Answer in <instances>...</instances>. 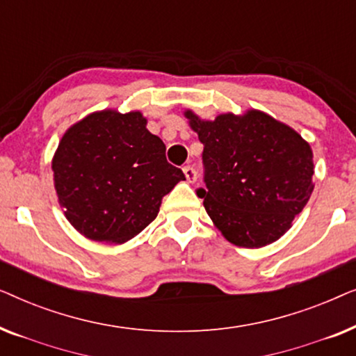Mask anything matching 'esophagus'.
<instances>
[{
	"mask_svg": "<svg viewBox=\"0 0 356 356\" xmlns=\"http://www.w3.org/2000/svg\"><path fill=\"white\" fill-rule=\"evenodd\" d=\"M183 173H184V177H186V179H188V183H194L196 181V178H197V175H196V170H194L193 167H184L183 168Z\"/></svg>",
	"mask_w": 356,
	"mask_h": 356,
	"instance_id": "1",
	"label": "esophagus"
}]
</instances>
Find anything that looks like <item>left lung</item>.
<instances>
[{
	"label": "left lung",
	"mask_w": 356,
	"mask_h": 356,
	"mask_svg": "<svg viewBox=\"0 0 356 356\" xmlns=\"http://www.w3.org/2000/svg\"><path fill=\"white\" fill-rule=\"evenodd\" d=\"M204 144L211 220L227 241L262 248L284 236L314 189L313 149L289 124L256 108L202 120L184 110Z\"/></svg>",
	"instance_id": "obj_1"
}]
</instances>
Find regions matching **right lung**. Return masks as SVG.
<instances>
[{"mask_svg":"<svg viewBox=\"0 0 356 356\" xmlns=\"http://www.w3.org/2000/svg\"><path fill=\"white\" fill-rule=\"evenodd\" d=\"M139 110L92 111L66 129L51 159L53 184L67 222L82 236L123 245L157 217L184 175Z\"/></svg>","mask_w":356,"mask_h":356,"instance_id":"obj_1","label":"right lung"}]
</instances>
